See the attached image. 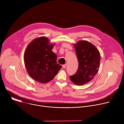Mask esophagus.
Wrapping results in <instances>:
<instances>
[{"label":"esophagus","mask_w":124,"mask_h":124,"mask_svg":"<svg viewBox=\"0 0 124 124\" xmlns=\"http://www.w3.org/2000/svg\"><path fill=\"white\" fill-rule=\"evenodd\" d=\"M62 67H63V68H64V69H65V68H66V64H64V65H63Z\"/></svg>","instance_id":"34e87169"}]
</instances>
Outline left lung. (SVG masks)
I'll use <instances>...</instances> for the list:
<instances>
[{"label": "left lung", "instance_id": "left-lung-1", "mask_svg": "<svg viewBox=\"0 0 124 124\" xmlns=\"http://www.w3.org/2000/svg\"><path fill=\"white\" fill-rule=\"evenodd\" d=\"M78 62L76 74L70 78L75 84L81 85L90 81L98 72L101 55L98 49L86 41L74 45Z\"/></svg>", "mask_w": 124, "mask_h": 124}]
</instances>
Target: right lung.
Here are the masks:
<instances>
[{
  "instance_id": "1",
  "label": "right lung",
  "mask_w": 124,
  "mask_h": 124,
  "mask_svg": "<svg viewBox=\"0 0 124 124\" xmlns=\"http://www.w3.org/2000/svg\"><path fill=\"white\" fill-rule=\"evenodd\" d=\"M48 42L45 37L35 39L28 45L24 54L28 74L42 83L51 80L62 68L57 63V55L52 51L54 45L48 44Z\"/></svg>"
}]
</instances>
